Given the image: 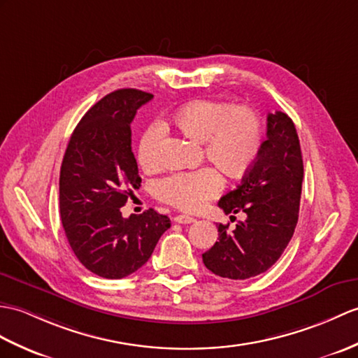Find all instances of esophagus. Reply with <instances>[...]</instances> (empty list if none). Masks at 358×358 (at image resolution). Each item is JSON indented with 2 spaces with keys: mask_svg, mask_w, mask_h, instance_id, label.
<instances>
[{
  "mask_svg": "<svg viewBox=\"0 0 358 358\" xmlns=\"http://www.w3.org/2000/svg\"><path fill=\"white\" fill-rule=\"evenodd\" d=\"M173 221L178 224H192V222H195V218L189 217V215H177V217L173 218Z\"/></svg>",
  "mask_w": 358,
  "mask_h": 358,
  "instance_id": "1",
  "label": "esophagus"
}]
</instances>
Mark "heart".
I'll return each mask as SVG.
<instances>
[{
	"label": "heart",
	"mask_w": 358,
	"mask_h": 358,
	"mask_svg": "<svg viewBox=\"0 0 358 358\" xmlns=\"http://www.w3.org/2000/svg\"><path fill=\"white\" fill-rule=\"evenodd\" d=\"M186 137L203 143L206 159L229 177H241L252 168L262 146L261 123L247 106L217 101H194L181 106L172 117ZM163 136L160 124H151L138 143L137 159L145 172L160 168L159 148ZM222 189L220 173L212 168L173 173L157 182L162 201L181 210L195 212L217 196Z\"/></svg>",
	"instance_id": "obj_1"
}]
</instances>
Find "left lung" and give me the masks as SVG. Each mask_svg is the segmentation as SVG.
I'll list each match as a JSON object with an SVG mask.
<instances>
[{
	"label": "left lung",
	"instance_id": "left-lung-1",
	"mask_svg": "<svg viewBox=\"0 0 358 358\" xmlns=\"http://www.w3.org/2000/svg\"><path fill=\"white\" fill-rule=\"evenodd\" d=\"M303 180L301 143L285 113L267 115V140L241 181L218 201L226 215L245 213L234 231L218 226V241L203 253L212 273L248 279L265 273L284 253L299 220ZM236 220V218H235Z\"/></svg>",
	"mask_w": 358,
	"mask_h": 358
}]
</instances>
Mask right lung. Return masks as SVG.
<instances>
[{
    "label": "right lung",
    "mask_w": 358,
    "mask_h": 358,
    "mask_svg": "<svg viewBox=\"0 0 358 358\" xmlns=\"http://www.w3.org/2000/svg\"><path fill=\"white\" fill-rule=\"evenodd\" d=\"M154 96L134 88L113 91L80 119L70 137L59 176V210L66 241L87 270L122 279L148 262L171 227L149 209L123 218L141 178L131 148V122Z\"/></svg>",
    "instance_id": "right-lung-1"
}]
</instances>
